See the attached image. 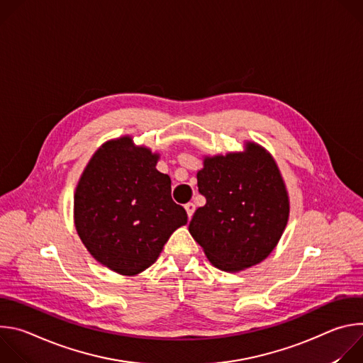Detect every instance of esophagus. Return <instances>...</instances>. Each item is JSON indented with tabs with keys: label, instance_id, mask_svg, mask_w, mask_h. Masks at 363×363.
Returning a JSON list of instances; mask_svg holds the SVG:
<instances>
[{
	"label": "esophagus",
	"instance_id": "1",
	"mask_svg": "<svg viewBox=\"0 0 363 363\" xmlns=\"http://www.w3.org/2000/svg\"><path fill=\"white\" fill-rule=\"evenodd\" d=\"M185 211H186V214H188V218L191 220L192 216H194V213H195V205H194L192 202H188V203L185 205Z\"/></svg>",
	"mask_w": 363,
	"mask_h": 363
}]
</instances>
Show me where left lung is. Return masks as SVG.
<instances>
[{"label": "left lung", "mask_w": 363, "mask_h": 363, "mask_svg": "<svg viewBox=\"0 0 363 363\" xmlns=\"http://www.w3.org/2000/svg\"><path fill=\"white\" fill-rule=\"evenodd\" d=\"M206 203L195 211L189 233L217 269L237 273L272 254L290 214L280 169L263 146L205 157L196 174Z\"/></svg>", "instance_id": "8db88e82"}]
</instances>
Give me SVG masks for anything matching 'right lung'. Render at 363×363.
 Wrapping results in <instances>:
<instances>
[{"mask_svg":"<svg viewBox=\"0 0 363 363\" xmlns=\"http://www.w3.org/2000/svg\"><path fill=\"white\" fill-rule=\"evenodd\" d=\"M160 153L126 135L103 143L74 192L76 231L97 263L122 276L150 267L171 234L186 224L171 198V178L157 169Z\"/></svg>","mask_w":363,"mask_h":363,"instance_id":"obj_1","label":"right lung"}]
</instances>
